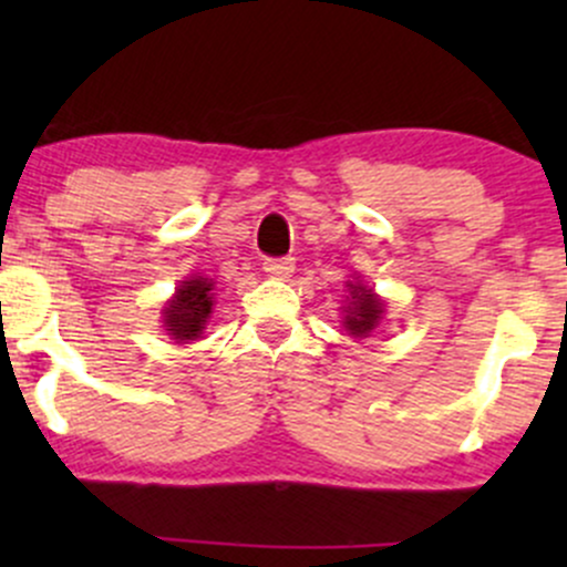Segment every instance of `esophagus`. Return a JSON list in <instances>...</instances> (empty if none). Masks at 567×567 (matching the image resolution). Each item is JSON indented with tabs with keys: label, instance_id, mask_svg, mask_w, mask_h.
I'll return each mask as SVG.
<instances>
[{
	"label": "esophagus",
	"instance_id": "34e87169",
	"mask_svg": "<svg viewBox=\"0 0 567 567\" xmlns=\"http://www.w3.org/2000/svg\"><path fill=\"white\" fill-rule=\"evenodd\" d=\"M292 269H296V261H292V258H269V261L264 264L266 275L275 279H288L292 275Z\"/></svg>",
	"mask_w": 567,
	"mask_h": 567
}]
</instances>
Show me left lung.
<instances>
[{
	"mask_svg": "<svg viewBox=\"0 0 567 567\" xmlns=\"http://www.w3.org/2000/svg\"><path fill=\"white\" fill-rule=\"evenodd\" d=\"M349 298H347V306H343V311H347V317H343V328L349 330V336L354 338H368L373 333L375 328H379L381 317H383V303L379 296H375L373 288H365V285L357 279V282H349Z\"/></svg>",
	"mask_w": 567,
	"mask_h": 567,
	"instance_id": "8db88e82",
	"label": "left lung"
}]
</instances>
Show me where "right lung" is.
Segmentation results:
<instances>
[{
	"mask_svg": "<svg viewBox=\"0 0 567 567\" xmlns=\"http://www.w3.org/2000/svg\"><path fill=\"white\" fill-rule=\"evenodd\" d=\"M213 315V279L192 277L175 288V296L165 303L162 317H165L167 336L178 343L197 341Z\"/></svg>",
	"mask_w": 567,
	"mask_h": 567,
	"instance_id": "obj_1",
	"label": "right lung"
}]
</instances>
